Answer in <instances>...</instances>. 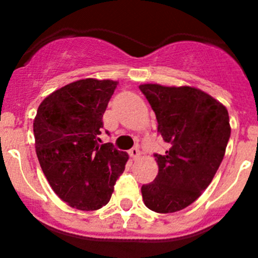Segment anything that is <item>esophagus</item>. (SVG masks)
<instances>
[{"label":"esophagus","mask_w":258,"mask_h":258,"mask_svg":"<svg viewBox=\"0 0 258 258\" xmlns=\"http://www.w3.org/2000/svg\"><path fill=\"white\" fill-rule=\"evenodd\" d=\"M130 156H131L134 160H139L140 156H141V151L139 150V147H134L130 150Z\"/></svg>","instance_id":"esophagus-1"}]
</instances>
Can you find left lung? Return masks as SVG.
<instances>
[{"mask_svg": "<svg viewBox=\"0 0 258 258\" xmlns=\"http://www.w3.org/2000/svg\"><path fill=\"white\" fill-rule=\"evenodd\" d=\"M140 90L171 144L165 155H155L158 175L141 187L144 202L155 212H177L201 196L222 162L231 135L227 108L189 86L145 83Z\"/></svg>", "mask_w": 258, "mask_h": 258, "instance_id": "left-lung-1", "label": "left lung"}]
</instances>
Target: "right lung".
Listing matches in <instances>:
<instances>
[{
	"mask_svg": "<svg viewBox=\"0 0 258 258\" xmlns=\"http://www.w3.org/2000/svg\"><path fill=\"white\" fill-rule=\"evenodd\" d=\"M117 83L79 80L38 106L33 121L38 162L54 194L74 209L95 211L107 205L128 160L112 144L97 142Z\"/></svg>",
	"mask_w": 258,
	"mask_h": 258,
	"instance_id": "add662e5",
	"label": "right lung"
}]
</instances>
